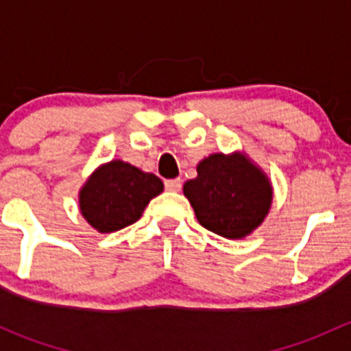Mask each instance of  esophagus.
Here are the masks:
<instances>
[{"label": "esophagus", "mask_w": 351, "mask_h": 351, "mask_svg": "<svg viewBox=\"0 0 351 351\" xmlns=\"http://www.w3.org/2000/svg\"><path fill=\"white\" fill-rule=\"evenodd\" d=\"M165 186L168 192H180L182 190V180L180 178H171V180H166Z\"/></svg>", "instance_id": "34e87169"}]
</instances>
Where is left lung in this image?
Listing matches in <instances>:
<instances>
[{"mask_svg":"<svg viewBox=\"0 0 351 351\" xmlns=\"http://www.w3.org/2000/svg\"><path fill=\"white\" fill-rule=\"evenodd\" d=\"M197 178L183 185L202 226L228 239L251 234L267 217L271 183L247 156L210 154L197 166Z\"/></svg>","mask_w":351,"mask_h":351,"instance_id":"1","label":"left lung"}]
</instances>
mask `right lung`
Returning <instances> with one entry per match:
<instances>
[{
	"mask_svg": "<svg viewBox=\"0 0 351 351\" xmlns=\"http://www.w3.org/2000/svg\"><path fill=\"white\" fill-rule=\"evenodd\" d=\"M162 192V182L120 159L95 169L80 190L83 217L98 232H113L139 221L151 198Z\"/></svg>",
	"mask_w": 351,
	"mask_h": 351,
	"instance_id": "obj_1",
	"label": "right lung"
}]
</instances>
